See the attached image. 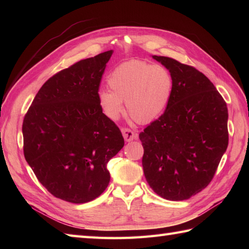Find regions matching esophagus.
I'll return each mask as SVG.
<instances>
[{"mask_svg":"<svg viewBox=\"0 0 249 249\" xmlns=\"http://www.w3.org/2000/svg\"><path fill=\"white\" fill-rule=\"evenodd\" d=\"M122 134H123L125 141L129 142V141L135 139V133L129 128H122Z\"/></svg>","mask_w":249,"mask_h":249,"instance_id":"1","label":"esophagus"}]
</instances>
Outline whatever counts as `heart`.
Masks as SVG:
<instances>
[{
  "instance_id": "obj_1",
  "label": "heart",
  "mask_w": 249,
  "mask_h": 249,
  "mask_svg": "<svg viewBox=\"0 0 249 249\" xmlns=\"http://www.w3.org/2000/svg\"><path fill=\"white\" fill-rule=\"evenodd\" d=\"M111 89H100L98 104L111 120H118L126 104L127 113L139 124L155 121L168 107L173 92V78L166 67L140 60L116 66L108 78Z\"/></svg>"
}]
</instances>
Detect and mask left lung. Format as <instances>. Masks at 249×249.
Returning <instances> with one entry per match:
<instances>
[{"label": "left lung", "mask_w": 249, "mask_h": 249, "mask_svg": "<svg viewBox=\"0 0 249 249\" xmlns=\"http://www.w3.org/2000/svg\"><path fill=\"white\" fill-rule=\"evenodd\" d=\"M171 72L172 96L160 118L140 133L144 177L161 198L189 199L212 181L228 146V108L195 67L153 55Z\"/></svg>", "instance_id": "obj_1"}]
</instances>
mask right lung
<instances>
[{
    "label": "right lung",
    "instance_id": "add662e5",
    "mask_svg": "<svg viewBox=\"0 0 249 249\" xmlns=\"http://www.w3.org/2000/svg\"><path fill=\"white\" fill-rule=\"evenodd\" d=\"M113 51L81 60L48 79L26 112L23 153L37 179L54 197L86 203L110 182L108 161L124 146L118 126L98 104Z\"/></svg>",
    "mask_w": 249,
    "mask_h": 249
}]
</instances>
